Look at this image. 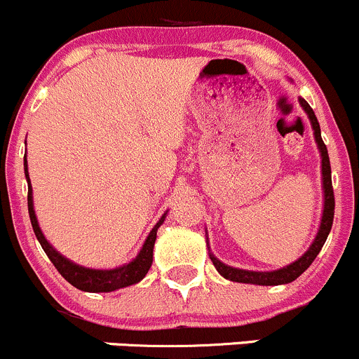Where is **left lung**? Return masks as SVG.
<instances>
[{
    "label": "left lung",
    "instance_id": "left-lung-1",
    "mask_svg": "<svg viewBox=\"0 0 359 359\" xmlns=\"http://www.w3.org/2000/svg\"><path fill=\"white\" fill-rule=\"evenodd\" d=\"M300 106L304 107V111L307 112L311 119V125H313L314 137H316L318 147L321 151V172H323V189H325V206H323V219H321L320 231H318V236L314 240V243L311 245V248L300 257L299 260L290 264V266L283 267L280 271H271V273H255V271H245V269H236V267H231L222 264L220 260H217L215 257L210 253V259H212L215 269L222 274L226 280L238 281V283H250V285H264V287H271V285H285L290 283V281L297 280L307 267L313 264V260L316 259L318 253L323 248L325 241H327L328 234H330L332 224H334V213H335V198H334V187H332V168H330V158H328L327 146H325L323 139H321V130L320 123H318L316 114L311 109L309 104L304 99H299Z\"/></svg>",
    "mask_w": 359,
    "mask_h": 359
}]
</instances>
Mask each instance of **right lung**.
I'll list each match as a JSON object with an SVG mask.
<instances>
[{
  "label": "right lung",
  "instance_id": "add662e5",
  "mask_svg": "<svg viewBox=\"0 0 359 359\" xmlns=\"http://www.w3.org/2000/svg\"><path fill=\"white\" fill-rule=\"evenodd\" d=\"M24 172H25V179H27V208H29V219H31L32 229H34L36 238H38L39 245L41 248L45 250V253L48 255V259L52 260V264L55 266V269L62 274V278L72 287L79 288L83 292H112L118 290V288H125L128 285L139 283L144 276L149 271L151 264H153V248H154V241H156V233L158 227L161 226L163 220H165V215L159 219V222L153 227V231L147 236L146 243H144L142 250H140L139 255L132 260V262L125 264L121 267H116V269H86V267L76 266L72 264L71 260L64 259L59 252L53 250L52 245L45 240L43 236L41 229L38 226V220H36L34 215V208H32V187H31V180H29V173H27V161H25L24 156Z\"/></svg>",
  "mask_w": 359,
  "mask_h": 359
}]
</instances>
